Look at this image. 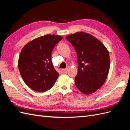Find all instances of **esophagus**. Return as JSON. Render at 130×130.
Wrapping results in <instances>:
<instances>
[{
	"instance_id": "34e87169",
	"label": "esophagus",
	"mask_w": 130,
	"mask_h": 130,
	"mask_svg": "<svg viewBox=\"0 0 130 130\" xmlns=\"http://www.w3.org/2000/svg\"><path fill=\"white\" fill-rule=\"evenodd\" d=\"M68 69H60V71L61 73H66L68 71Z\"/></svg>"
}]
</instances>
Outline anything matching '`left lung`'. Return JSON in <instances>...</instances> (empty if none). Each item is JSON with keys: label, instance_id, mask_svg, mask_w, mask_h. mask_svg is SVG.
Returning <instances> with one entry per match:
<instances>
[{"label": "left lung", "instance_id": "8db88e82", "mask_svg": "<svg viewBox=\"0 0 130 130\" xmlns=\"http://www.w3.org/2000/svg\"><path fill=\"white\" fill-rule=\"evenodd\" d=\"M75 48L78 64L75 78L76 88L85 94L95 92L104 83L109 73V52L100 41L84 32L66 37Z\"/></svg>", "mask_w": 130, "mask_h": 130}]
</instances>
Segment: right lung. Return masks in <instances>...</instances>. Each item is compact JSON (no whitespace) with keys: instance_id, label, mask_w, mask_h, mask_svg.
<instances>
[{"instance_id":"add662e5","label":"right lung","mask_w":130,"mask_h":130,"mask_svg":"<svg viewBox=\"0 0 130 130\" xmlns=\"http://www.w3.org/2000/svg\"><path fill=\"white\" fill-rule=\"evenodd\" d=\"M62 37L46 35L30 41L23 47L18 59L19 73L27 86L44 92L53 86L59 76L52 64L51 52Z\"/></svg>"}]
</instances>
